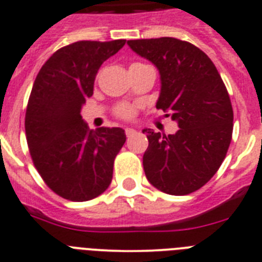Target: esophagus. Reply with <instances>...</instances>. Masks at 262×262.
<instances>
[{
	"mask_svg": "<svg viewBox=\"0 0 262 262\" xmlns=\"http://www.w3.org/2000/svg\"><path fill=\"white\" fill-rule=\"evenodd\" d=\"M136 133H137L136 129H133V128H126L125 129L126 137H132V136H134V134H136Z\"/></svg>",
	"mask_w": 262,
	"mask_h": 262,
	"instance_id": "34e87169",
	"label": "esophagus"
}]
</instances>
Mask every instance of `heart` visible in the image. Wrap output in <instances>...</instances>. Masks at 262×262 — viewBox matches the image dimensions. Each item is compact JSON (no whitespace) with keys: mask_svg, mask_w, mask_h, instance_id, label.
I'll list each match as a JSON object with an SVG mask.
<instances>
[{"mask_svg":"<svg viewBox=\"0 0 262 262\" xmlns=\"http://www.w3.org/2000/svg\"><path fill=\"white\" fill-rule=\"evenodd\" d=\"M116 114L122 119H132L134 116V108L129 104H121L116 108Z\"/></svg>","mask_w":262,"mask_h":262,"instance_id":"heart-1","label":"heart"}]
</instances>
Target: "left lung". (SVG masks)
I'll return each instance as SVG.
<instances>
[{"label": "left lung", "mask_w": 262, "mask_h": 262, "mask_svg": "<svg viewBox=\"0 0 262 262\" xmlns=\"http://www.w3.org/2000/svg\"><path fill=\"white\" fill-rule=\"evenodd\" d=\"M128 46L158 68L157 108L180 128L168 136L143 130L146 178L167 194L195 192L215 175L231 143L234 111L227 89L213 61L188 41L159 37L129 40Z\"/></svg>", "instance_id": "obj_1"}]
</instances>
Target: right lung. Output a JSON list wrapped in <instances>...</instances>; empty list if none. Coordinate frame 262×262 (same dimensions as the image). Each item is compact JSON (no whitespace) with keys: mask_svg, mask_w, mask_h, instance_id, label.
I'll list each match as a JSON object with an SVG mask.
<instances>
[{"mask_svg":"<svg viewBox=\"0 0 262 262\" xmlns=\"http://www.w3.org/2000/svg\"><path fill=\"white\" fill-rule=\"evenodd\" d=\"M126 40H82L56 51L32 86L26 111L27 145L35 168L56 194L89 201L112 181L114 162L125 143L121 128L90 130L81 116L96 73Z\"/></svg>","mask_w":262,"mask_h":262,"instance_id":"add662e5","label":"right lung"}]
</instances>
